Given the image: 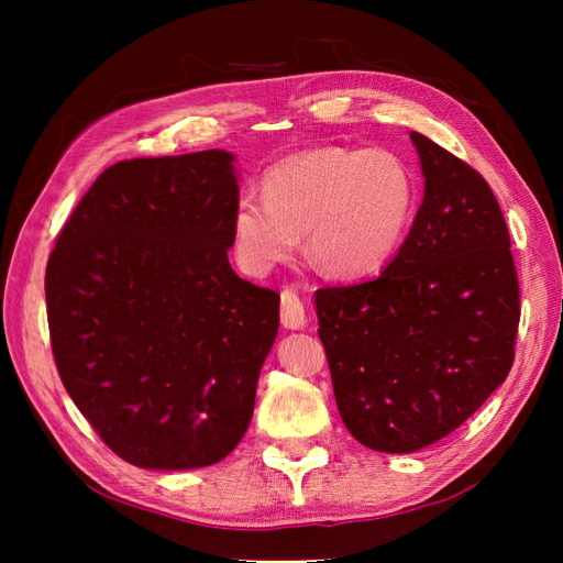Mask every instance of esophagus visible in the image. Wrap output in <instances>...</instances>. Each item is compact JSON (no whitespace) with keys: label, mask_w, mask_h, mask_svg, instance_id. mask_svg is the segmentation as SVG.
Listing matches in <instances>:
<instances>
[{"label":"esophagus","mask_w":563,"mask_h":563,"mask_svg":"<svg viewBox=\"0 0 563 563\" xmlns=\"http://www.w3.org/2000/svg\"><path fill=\"white\" fill-rule=\"evenodd\" d=\"M282 323L291 331H300L308 323V319H305V305L294 288H286L282 294Z\"/></svg>","instance_id":"1"}]
</instances>
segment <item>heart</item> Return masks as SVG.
<instances>
[{
  "label": "heart",
  "mask_w": 563,
  "mask_h": 563,
  "mask_svg": "<svg viewBox=\"0 0 563 563\" xmlns=\"http://www.w3.org/2000/svg\"><path fill=\"white\" fill-rule=\"evenodd\" d=\"M408 166L383 147H319L269 166L263 199L242 197L232 211V240L242 263L265 275L308 240L310 258L331 277L378 272L413 216Z\"/></svg>",
  "instance_id": "obj_1"
}]
</instances>
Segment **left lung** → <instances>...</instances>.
<instances>
[{"label": "left lung", "mask_w": 563, "mask_h": 563, "mask_svg": "<svg viewBox=\"0 0 563 563\" xmlns=\"http://www.w3.org/2000/svg\"><path fill=\"white\" fill-rule=\"evenodd\" d=\"M422 203L378 279L319 288L340 418L360 444L416 453L460 428L515 362L519 282L503 211L472 166L411 131Z\"/></svg>", "instance_id": "obj_1"}]
</instances>
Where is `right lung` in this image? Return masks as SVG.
Segmentation results:
<instances>
[{
  "mask_svg": "<svg viewBox=\"0 0 563 563\" xmlns=\"http://www.w3.org/2000/svg\"><path fill=\"white\" fill-rule=\"evenodd\" d=\"M236 157L131 159L98 176L46 263L60 380L143 470L223 460L249 430L279 294L232 269Z\"/></svg>",
  "mask_w": 563,
  "mask_h": 563,
  "instance_id": "obj_1",
  "label": "right lung"
}]
</instances>
